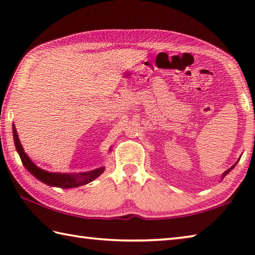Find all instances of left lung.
Here are the masks:
<instances>
[{"label":"left lung","mask_w":255,"mask_h":255,"mask_svg":"<svg viewBox=\"0 0 255 255\" xmlns=\"http://www.w3.org/2000/svg\"><path fill=\"white\" fill-rule=\"evenodd\" d=\"M236 164H237V162H236V163H235V164H234V165H232V166H231V167H230V169H228V170H227V171H226V172H224V174H223V178H224V177H225V176H226V175H227V174H228V173H229V172H230V171H231V170H232V169H234V167H235V166H236Z\"/></svg>","instance_id":"obj_1"}]
</instances>
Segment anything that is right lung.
<instances>
[{
	"label": "right lung",
	"instance_id": "right-lung-1",
	"mask_svg": "<svg viewBox=\"0 0 255 255\" xmlns=\"http://www.w3.org/2000/svg\"><path fill=\"white\" fill-rule=\"evenodd\" d=\"M13 136H14V142L16 150L20 156V160L23 162L24 166L28 170L32 175H34L38 180L44 182L47 185L61 187V188H72L78 187L81 185H85L96 177H99L103 172H104L105 167L102 166L99 169H95L93 171L83 172V173H77V174H71V173H52L48 172L38 167L34 162H32L27 154L24 152V149L21 147V143L19 141L17 130H16L15 125H13Z\"/></svg>",
	"mask_w": 255,
	"mask_h": 255
}]
</instances>
